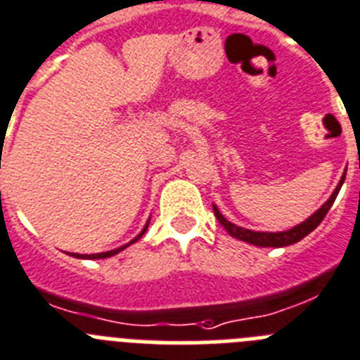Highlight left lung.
Returning a JSON list of instances; mask_svg holds the SVG:
<instances>
[{
    "label": "left lung",
    "mask_w": 360,
    "mask_h": 360,
    "mask_svg": "<svg viewBox=\"0 0 360 360\" xmlns=\"http://www.w3.org/2000/svg\"><path fill=\"white\" fill-rule=\"evenodd\" d=\"M345 179H346V174H342L339 184H337V188L333 190L330 199H328V201L324 202L317 212H314V214L306 219V221H302L301 224H297V226L290 228V230H284V232H254V230H248V228L237 226V224L230 223L228 219H224V215L219 212V208L215 205H214V214L215 217H217L219 223L224 226V230H226L232 237H236V239L245 240V243H250V245H254V246H261V248H281V246H290L293 245V243H297V240L304 239L308 233L314 232L315 228L321 224V221L326 217L328 210H330L333 201H335L337 193H339Z\"/></svg>",
    "instance_id": "left-lung-1"
}]
</instances>
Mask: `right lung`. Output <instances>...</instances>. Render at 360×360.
I'll use <instances>...</instances> for the list:
<instances>
[{
    "instance_id": "1",
    "label": "right lung",
    "mask_w": 360,
    "mask_h": 360,
    "mask_svg": "<svg viewBox=\"0 0 360 360\" xmlns=\"http://www.w3.org/2000/svg\"><path fill=\"white\" fill-rule=\"evenodd\" d=\"M148 224H150V219H148V221H146L145 228H143L141 232L137 233V236L134 237V239L130 240V243H127V245L120 246V248L110 250V252H101V254H68V255H72V257H77V259H106V257H112V255L120 254V252H123L124 248H128V246H130V245H134V243H136V240L141 239V237L145 236V232H146V228H148Z\"/></svg>"
}]
</instances>
